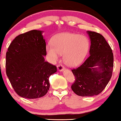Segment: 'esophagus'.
<instances>
[{
    "mask_svg": "<svg viewBox=\"0 0 121 121\" xmlns=\"http://www.w3.org/2000/svg\"><path fill=\"white\" fill-rule=\"evenodd\" d=\"M57 69L59 70L60 71H63V70L65 69L64 67L63 66V65L61 64H58L57 65Z\"/></svg>",
    "mask_w": 121,
    "mask_h": 121,
    "instance_id": "obj_1",
    "label": "esophagus"
}]
</instances>
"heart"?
<instances>
[{
    "instance_id": "b5f03b06",
    "label": "heart",
    "mask_w": 121,
    "mask_h": 121,
    "mask_svg": "<svg viewBox=\"0 0 121 121\" xmlns=\"http://www.w3.org/2000/svg\"><path fill=\"white\" fill-rule=\"evenodd\" d=\"M90 49V41L85 35L73 33H62L55 35L52 43L46 46V52L52 61H56L64 53V61L71 67L84 59Z\"/></svg>"
}]
</instances>
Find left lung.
<instances>
[{"label": "left lung", "instance_id": "left-lung-1", "mask_svg": "<svg viewBox=\"0 0 121 121\" xmlns=\"http://www.w3.org/2000/svg\"><path fill=\"white\" fill-rule=\"evenodd\" d=\"M88 33L91 39L90 56L80 66L72 69L75 80L71 88L81 96H94L102 92L111 79L114 67L112 49L104 37L95 31Z\"/></svg>", "mask_w": 121, "mask_h": 121}]
</instances>
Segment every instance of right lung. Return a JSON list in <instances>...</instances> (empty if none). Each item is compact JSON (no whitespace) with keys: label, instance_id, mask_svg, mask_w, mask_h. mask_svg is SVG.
Returning <instances> with one entry per match:
<instances>
[{"label":"right lung","instance_id":"right-lung-1","mask_svg":"<svg viewBox=\"0 0 121 121\" xmlns=\"http://www.w3.org/2000/svg\"><path fill=\"white\" fill-rule=\"evenodd\" d=\"M42 31L30 30L16 37L6 53V72L15 92L26 99L43 96L56 66L45 61L46 42Z\"/></svg>","mask_w":121,"mask_h":121}]
</instances>
